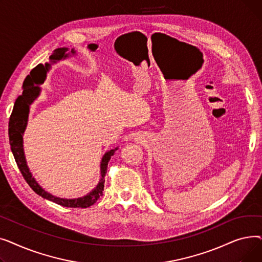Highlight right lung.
<instances>
[{"label":"right lung","instance_id":"obj_1","mask_svg":"<svg viewBox=\"0 0 262 262\" xmlns=\"http://www.w3.org/2000/svg\"><path fill=\"white\" fill-rule=\"evenodd\" d=\"M68 49H57L55 50L54 53L50 56V59L55 61V60H60L62 58L68 57V54L66 53ZM72 54L75 52L72 50ZM48 70V64L45 67L43 64H38L36 68H34L31 75H27L24 82H23V93L22 95L18 96V99L15 102V106H13L12 113L9 118V125H8V135H9V143H10V148L11 152L13 154V157H15V160L17 162V166L24 177V180L26 183L29 184V186L36 192V193L40 196H42L43 199H47L49 201H52L54 203H56L58 205L63 206V207H70V208H88L91 205H93L96 201L102 196L103 191H104V176L107 171V166H108V161L112 158V156L115 154L116 150L118 148L112 149L107 152L101 163V173H102V178L99 183V185L96 186V188L89 193L88 195L80 198V199H75V200H64V199H59V198H55L51 195L48 192H46L42 188H41L37 182L34 180V177L32 176L29 168L26 166V161L23 153V145H22V134L25 129L26 126V121H27V115H29V105L37 98L39 94V87L35 86L34 84H41L43 81L46 72Z\"/></svg>","mask_w":262,"mask_h":262}]
</instances>
